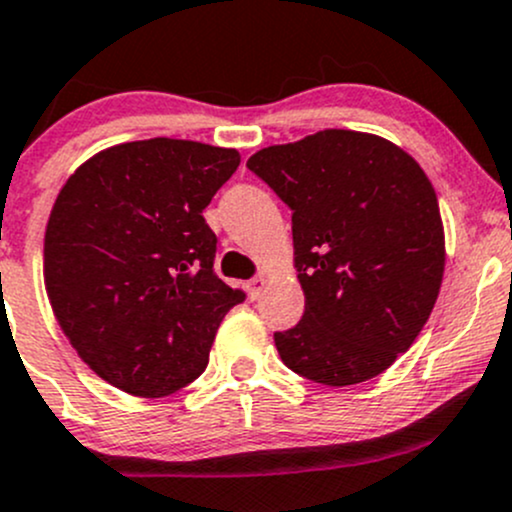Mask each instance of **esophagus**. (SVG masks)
Listing matches in <instances>:
<instances>
[{
	"mask_svg": "<svg viewBox=\"0 0 512 512\" xmlns=\"http://www.w3.org/2000/svg\"><path fill=\"white\" fill-rule=\"evenodd\" d=\"M246 288H249L251 300H258V298H261L263 288H266V278H263V276H254V278L249 280V283H246Z\"/></svg>",
	"mask_w": 512,
	"mask_h": 512,
	"instance_id": "1",
	"label": "esophagus"
}]
</instances>
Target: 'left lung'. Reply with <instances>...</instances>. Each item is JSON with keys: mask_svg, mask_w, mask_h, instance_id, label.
Listing matches in <instances>:
<instances>
[{"mask_svg": "<svg viewBox=\"0 0 512 512\" xmlns=\"http://www.w3.org/2000/svg\"><path fill=\"white\" fill-rule=\"evenodd\" d=\"M293 212L305 312L276 332L283 364L342 388L376 378L425 327L444 229L425 170L373 134L327 129L246 161Z\"/></svg>", "mask_w": 512, "mask_h": 512, "instance_id": "obj_1", "label": "left lung"}]
</instances>
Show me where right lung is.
<instances>
[{"mask_svg":"<svg viewBox=\"0 0 512 512\" xmlns=\"http://www.w3.org/2000/svg\"><path fill=\"white\" fill-rule=\"evenodd\" d=\"M239 168L234 148L178 139L119 144L60 190L43 278L60 329L97 376L163 398L210 361L219 322L246 293L214 273L202 212Z\"/></svg>","mask_w":512,"mask_h":512,"instance_id":"1","label":"right lung"}]
</instances>
